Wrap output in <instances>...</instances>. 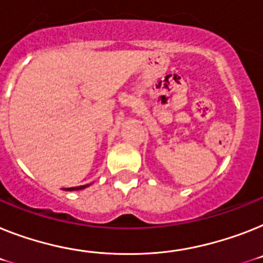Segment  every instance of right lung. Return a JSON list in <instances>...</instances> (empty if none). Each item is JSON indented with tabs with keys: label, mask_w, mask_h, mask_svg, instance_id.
I'll use <instances>...</instances> for the list:
<instances>
[{
	"label": "right lung",
	"mask_w": 263,
	"mask_h": 263,
	"mask_svg": "<svg viewBox=\"0 0 263 263\" xmlns=\"http://www.w3.org/2000/svg\"><path fill=\"white\" fill-rule=\"evenodd\" d=\"M90 184H84V186H77V187H68V189H64L65 191H77V190H83V189H87L89 187Z\"/></svg>",
	"instance_id": "right-lung-1"
}]
</instances>
